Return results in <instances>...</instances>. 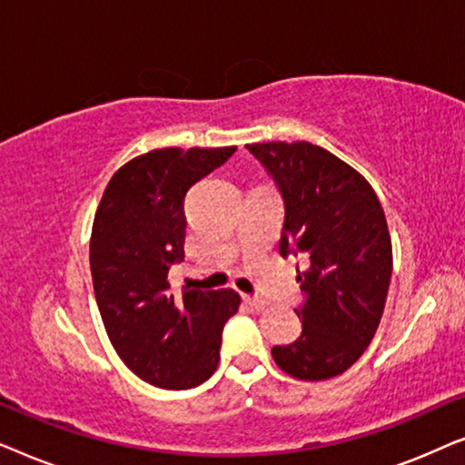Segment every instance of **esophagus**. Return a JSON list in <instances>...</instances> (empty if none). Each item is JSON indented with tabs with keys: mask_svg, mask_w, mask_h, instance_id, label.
I'll list each match as a JSON object with an SVG mask.
<instances>
[{
	"mask_svg": "<svg viewBox=\"0 0 465 465\" xmlns=\"http://www.w3.org/2000/svg\"><path fill=\"white\" fill-rule=\"evenodd\" d=\"M243 301L253 309H264L266 307V301H264V298H260V296H243Z\"/></svg>",
	"mask_w": 465,
	"mask_h": 465,
	"instance_id": "1",
	"label": "esophagus"
}]
</instances>
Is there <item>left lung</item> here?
I'll return each mask as SVG.
<instances>
[{
  "mask_svg": "<svg viewBox=\"0 0 465 465\" xmlns=\"http://www.w3.org/2000/svg\"><path fill=\"white\" fill-rule=\"evenodd\" d=\"M283 199L282 256H302V332L272 347L277 366L301 381L342 374L371 345L383 315L393 256L383 207L358 171L320 145H247Z\"/></svg>",
  "mask_w": 465,
  "mask_h": 465,
  "instance_id": "obj_1",
  "label": "left lung"
}]
</instances>
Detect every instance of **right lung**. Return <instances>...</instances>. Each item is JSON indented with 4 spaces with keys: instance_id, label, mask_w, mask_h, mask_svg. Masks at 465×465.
Masks as SVG:
<instances>
[{
    "instance_id": "obj_1",
    "label": "right lung",
    "mask_w": 465,
    "mask_h": 465,
    "mask_svg": "<svg viewBox=\"0 0 465 465\" xmlns=\"http://www.w3.org/2000/svg\"><path fill=\"white\" fill-rule=\"evenodd\" d=\"M237 148H163L118 169L91 234L97 307L120 360L163 390H190L215 372L222 330L237 313L234 290L169 292L183 260V196Z\"/></svg>"
}]
</instances>
